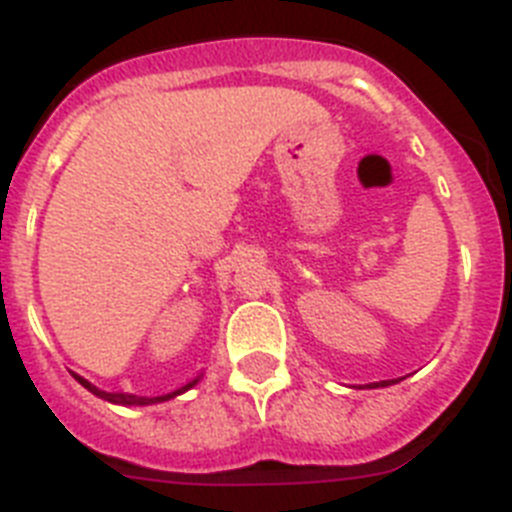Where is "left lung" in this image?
<instances>
[{
    "label": "left lung",
    "mask_w": 512,
    "mask_h": 512,
    "mask_svg": "<svg viewBox=\"0 0 512 512\" xmlns=\"http://www.w3.org/2000/svg\"><path fill=\"white\" fill-rule=\"evenodd\" d=\"M390 384H395V379H384V382H374V384H366V387H390Z\"/></svg>",
    "instance_id": "obj_1"
}]
</instances>
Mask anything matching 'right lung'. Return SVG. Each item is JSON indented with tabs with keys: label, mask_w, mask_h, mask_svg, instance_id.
Masks as SVG:
<instances>
[{
	"label": "right lung",
	"mask_w": 512,
	"mask_h": 512,
	"mask_svg": "<svg viewBox=\"0 0 512 512\" xmlns=\"http://www.w3.org/2000/svg\"><path fill=\"white\" fill-rule=\"evenodd\" d=\"M74 377H76V382H79L81 387H87V390L92 392V395L102 397V400L112 402V405H125V408H133V405H158V402H166V400H171V397H176V395H182V392L192 390L194 384H197L202 379V377L192 379V382H187V384H184V387H179V390H176V392H169V395L140 397V395H130V392H104V390H99V387H94V384L89 382V379L79 377V374H74Z\"/></svg>",
	"instance_id": "right-lung-1"
}]
</instances>
